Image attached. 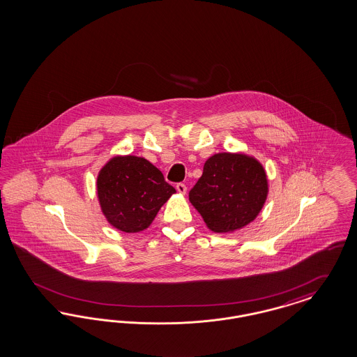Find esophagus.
<instances>
[{"label": "esophagus", "mask_w": 357, "mask_h": 357, "mask_svg": "<svg viewBox=\"0 0 357 357\" xmlns=\"http://www.w3.org/2000/svg\"><path fill=\"white\" fill-rule=\"evenodd\" d=\"M176 191L181 194V195H185V192H187V187L183 183H178L176 185Z\"/></svg>", "instance_id": "obj_1"}]
</instances>
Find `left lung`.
Returning <instances> with one entry per match:
<instances>
[{"label":"left lung","mask_w":357,"mask_h":357,"mask_svg":"<svg viewBox=\"0 0 357 357\" xmlns=\"http://www.w3.org/2000/svg\"><path fill=\"white\" fill-rule=\"evenodd\" d=\"M269 194L268 175L259 160L244 153H216L188 197L207 228L227 234L259 216Z\"/></svg>","instance_id":"left-lung-1"}]
</instances>
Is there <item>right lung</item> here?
Masks as SVG:
<instances>
[{"label":"right lung","instance_id":"add662e5","mask_svg":"<svg viewBox=\"0 0 357 357\" xmlns=\"http://www.w3.org/2000/svg\"><path fill=\"white\" fill-rule=\"evenodd\" d=\"M96 188L107 222L125 234L145 231L176 192L153 163L135 155L108 160L98 172Z\"/></svg>","mask_w":357,"mask_h":357}]
</instances>
